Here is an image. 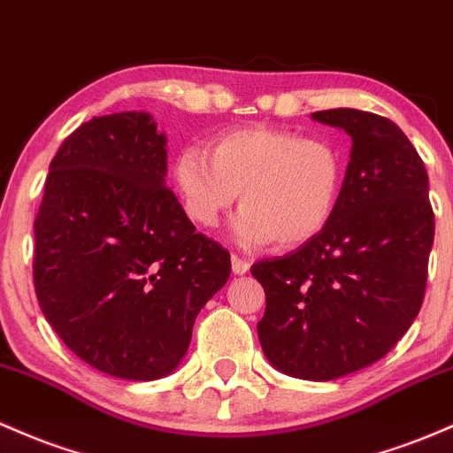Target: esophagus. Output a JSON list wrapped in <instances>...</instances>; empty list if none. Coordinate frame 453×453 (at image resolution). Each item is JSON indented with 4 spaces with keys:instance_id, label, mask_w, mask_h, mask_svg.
Returning a JSON list of instances; mask_svg holds the SVG:
<instances>
[{
    "instance_id": "34e87169",
    "label": "esophagus",
    "mask_w": 453,
    "mask_h": 453,
    "mask_svg": "<svg viewBox=\"0 0 453 453\" xmlns=\"http://www.w3.org/2000/svg\"><path fill=\"white\" fill-rule=\"evenodd\" d=\"M231 267H233V273H237V276H243V273L250 269V263L246 261V258L237 257V254H233L231 257Z\"/></svg>"
}]
</instances>
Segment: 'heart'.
<instances>
[{
	"instance_id": "heart-1",
	"label": "heart",
	"mask_w": 453,
	"mask_h": 453,
	"mask_svg": "<svg viewBox=\"0 0 453 453\" xmlns=\"http://www.w3.org/2000/svg\"><path fill=\"white\" fill-rule=\"evenodd\" d=\"M342 177V154L332 141L272 126L226 130L207 151L184 147L173 160V184L196 226H216L240 192L233 237L243 248L273 240L295 248L317 237L332 220Z\"/></svg>"
}]
</instances>
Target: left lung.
Segmentation results:
<instances>
[{
  "label": "left lung",
  "mask_w": 453,
  "mask_h": 453,
  "mask_svg": "<svg viewBox=\"0 0 453 453\" xmlns=\"http://www.w3.org/2000/svg\"><path fill=\"white\" fill-rule=\"evenodd\" d=\"M353 141L332 220L299 250L250 267L265 288L263 353L288 377L332 380L379 362L424 303L434 211L428 173L388 117L317 111Z\"/></svg>",
  "instance_id": "obj_1"
}]
</instances>
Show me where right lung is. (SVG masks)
I'll return each instance as SVG.
<instances>
[{"label": "right lung", "instance_id": "add662e5", "mask_svg": "<svg viewBox=\"0 0 453 453\" xmlns=\"http://www.w3.org/2000/svg\"><path fill=\"white\" fill-rule=\"evenodd\" d=\"M165 134L147 113L94 117L50 160L34 220V288L76 357L154 380L186 355L231 254L196 233L165 186Z\"/></svg>", "mask_w": 453, "mask_h": 453}]
</instances>
